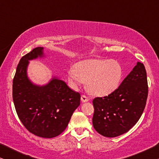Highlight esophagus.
<instances>
[{
    "instance_id": "esophagus-1",
    "label": "esophagus",
    "mask_w": 159,
    "mask_h": 159,
    "mask_svg": "<svg viewBox=\"0 0 159 159\" xmlns=\"http://www.w3.org/2000/svg\"><path fill=\"white\" fill-rule=\"evenodd\" d=\"M81 101L82 102H83V103H85V102H88L89 101V98L87 97L86 95H82Z\"/></svg>"
}]
</instances>
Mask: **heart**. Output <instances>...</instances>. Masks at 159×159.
Returning <instances> with one entry per match:
<instances>
[{
	"label": "heart",
	"mask_w": 159,
	"mask_h": 159,
	"mask_svg": "<svg viewBox=\"0 0 159 159\" xmlns=\"http://www.w3.org/2000/svg\"><path fill=\"white\" fill-rule=\"evenodd\" d=\"M68 77L75 86L86 81L87 88L90 93L106 95L118 88L123 77V69L114 60H85L71 67Z\"/></svg>",
	"instance_id": "b5f03b06"
}]
</instances>
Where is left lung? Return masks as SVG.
I'll use <instances>...</instances> for the list:
<instances>
[{"label": "left lung", "mask_w": 159, "mask_h": 159, "mask_svg": "<svg viewBox=\"0 0 159 159\" xmlns=\"http://www.w3.org/2000/svg\"><path fill=\"white\" fill-rule=\"evenodd\" d=\"M148 93L144 64L137 63L116 90L93 101V125L101 135L114 138L129 131L140 119Z\"/></svg>", "instance_id": "8db88e82"}]
</instances>
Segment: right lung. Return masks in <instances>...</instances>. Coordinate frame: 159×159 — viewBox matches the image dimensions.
<instances>
[{
	"instance_id": "right-lung-1",
	"label": "right lung",
	"mask_w": 159,
	"mask_h": 159,
	"mask_svg": "<svg viewBox=\"0 0 159 159\" xmlns=\"http://www.w3.org/2000/svg\"><path fill=\"white\" fill-rule=\"evenodd\" d=\"M43 57V48L38 47L19 61L13 80V101L28 131L40 138H52L66 129L81 96L56 77L45 85L31 82L27 76L29 61Z\"/></svg>"
}]
</instances>
